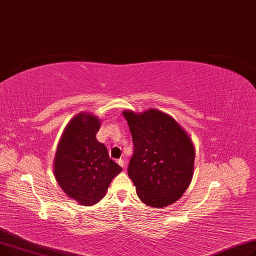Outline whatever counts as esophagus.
I'll list each match as a JSON object with an SVG mask.
<instances>
[{
  "instance_id": "1",
  "label": "esophagus",
  "mask_w": 256,
  "mask_h": 256,
  "mask_svg": "<svg viewBox=\"0 0 256 256\" xmlns=\"http://www.w3.org/2000/svg\"><path fill=\"white\" fill-rule=\"evenodd\" d=\"M122 168H125V162H124V160L123 158H120V160H118V162H116Z\"/></svg>"
}]
</instances>
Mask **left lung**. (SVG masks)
<instances>
[{
  "label": "left lung",
  "mask_w": 256,
  "mask_h": 256,
  "mask_svg": "<svg viewBox=\"0 0 256 256\" xmlns=\"http://www.w3.org/2000/svg\"><path fill=\"white\" fill-rule=\"evenodd\" d=\"M123 114L134 146L128 175L138 198L157 208L174 203L192 178L194 149L188 133L157 109L140 114L126 110Z\"/></svg>",
  "instance_id": "8db88e82"
}]
</instances>
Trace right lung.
Returning <instances> with one entry per match:
<instances>
[{"instance_id":"1","label":"right lung","mask_w":256,"mask_h":256,"mask_svg":"<svg viewBox=\"0 0 256 256\" xmlns=\"http://www.w3.org/2000/svg\"><path fill=\"white\" fill-rule=\"evenodd\" d=\"M100 120L79 114L66 126L54 162L55 178L66 194L81 205H94L122 171L96 138Z\"/></svg>"}]
</instances>
